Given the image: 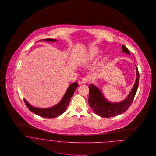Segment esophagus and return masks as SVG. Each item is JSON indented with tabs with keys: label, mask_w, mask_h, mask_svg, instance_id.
Segmentation results:
<instances>
[{
	"label": "esophagus",
	"mask_w": 156,
	"mask_h": 156,
	"mask_svg": "<svg viewBox=\"0 0 156 156\" xmlns=\"http://www.w3.org/2000/svg\"><path fill=\"white\" fill-rule=\"evenodd\" d=\"M88 79L87 77H84L82 78V79L81 80L79 81V83H80V84H82V83H86L88 82Z\"/></svg>",
	"instance_id": "obj_1"
}]
</instances>
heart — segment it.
<instances>
[{"label": "heart", "mask_w": 156, "mask_h": 156, "mask_svg": "<svg viewBox=\"0 0 156 156\" xmlns=\"http://www.w3.org/2000/svg\"><path fill=\"white\" fill-rule=\"evenodd\" d=\"M101 51L100 48L97 47L90 48L88 52L84 56L83 58V62L85 63L92 62L101 54Z\"/></svg>", "instance_id": "obj_1"}]
</instances>
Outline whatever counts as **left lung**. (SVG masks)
I'll list each match as a JSON object with an SVG mask.
<instances>
[{
    "label": "left lung",
    "instance_id": "obj_1",
    "mask_svg": "<svg viewBox=\"0 0 156 156\" xmlns=\"http://www.w3.org/2000/svg\"><path fill=\"white\" fill-rule=\"evenodd\" d=\"M122 51L130 55L129 50L124 45L122 46ZM136 69L137 78L133 87L128 97L124 101L119 103H111L108 101L98 87L94 85L89 84L88 103L92 110L97 115L105 118L115 116L126 111L133 101L139 85V74L137 67H136Z\"/></svg>",
    "mask_w": 156,
    "mask_h": 156
}]
</instances>
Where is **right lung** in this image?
I'll list each match as a JSON object with an SVG mask.
<instances>
[{
	"mask_svg": "<svg viewBox=\"0 0 156 156\" xmlns=\"http://www.w3.org/2000/svg\"><path fill=\"white\" fill-rule=\"evenodd\" d=\"M43 40H41L40 41ZM44 41H56V40L55 39H51V38H47V39H44ZM78 87V83L77 82H74L72 84H71L64 94L63 98L61 100V101L57 104L56 105L50 108H46V109H40V108H34L30 105L29 104V103L24 99V101L25 103V105H26L27 108L30 111L32 112L33 113L37 114L38 116H40L41 117L44 118H55L57 117L61 114H62L66 109L69 103L70 100L73 96V95L74 93V91L76 90V89Z\"/></svg>",
	"mask_w": 156,
	"mask_h": 156,
	"instance_id": "add662e5",
	"label": "right lung"
}]
</instances>
